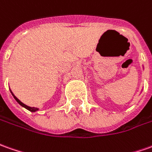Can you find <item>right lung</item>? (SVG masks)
<instances>
[{
	"mask_svg": "<svg viewBox=\"0 0 152 152\" xmlns=\"http://www.w3.org/2000/svg\"><path fill=\"white\" fill-rule=\"evenodd\" d=\"M11 94H12V96H13V97L15 98V101H16V102H18V103H19V104H20V106H23V107H25L26 109H27L28 111H31V112H35V111H38V108H36V107H31V106H26V105H25L24 103H22V102H20V101L19 99H18V98L16 97V96H14V94L12 93V92H11Z\"/></svg>",
	"mask_w": 152,
	"mask_h": 152,
	"instance_id": "obj_1",
	"label": "right lung"
}]
</instances>
